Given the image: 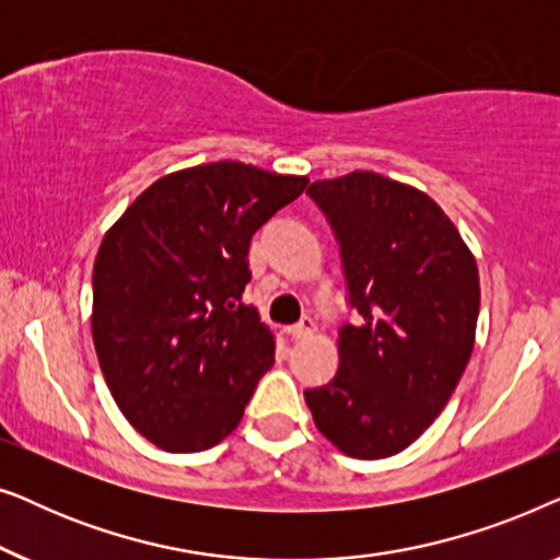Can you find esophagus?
Returning <instances> with one entry per match:
<instances>
[{
	"label": "esophagus",
	"mask_w": 560,
	"mask_h": 560,
	"mask_svg": "<svg viewBox=\"0 0 560 560\" xmlns=\"http://www.w3.org/2000/svg\"><path fill=\"white\" fill-rule=\"evenodd\" d=\"M313 331H316V324H313V318H301L295 326L288 328V334L293 336V339H308Z\"/></svg>",
	"instance_id": "34e87169"
}]
</instances>
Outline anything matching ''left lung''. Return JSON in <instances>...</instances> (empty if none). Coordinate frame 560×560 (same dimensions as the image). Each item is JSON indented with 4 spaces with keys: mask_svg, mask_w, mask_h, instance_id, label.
<instances>
[{
    "mask_svg": "<svg viewBox=\"0 0 560 560\" xmlns=\"http://www.w3.org/2000/svg\"><path fill=\"white\" fill-rule=\"evenodd\" d=\"M339 242L349 305L339 372L305 389L313 423L354 458L420 439L462 380L479 318L477 259L423 190L372 171L311 183Z\"/></svg>",
    "mask_w": 560,
    "mask_h": 560,
    "instance_id": "left-lung-1",
    "label": "left lung"
}]
</instances>
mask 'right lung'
Here are the masks:
<instances>
[{
    "mask_svg": "<svg viewBox=\"0 0 560 560\" xmlns=\"http://www.w3.org/2000/svg\"><path fill=\"white\" fill-rule=\"evenodd\" d=\"M305 186L303 175L219 160L163 175L106 232L96 357L121 416L163 451L224 441L272 366V331L242 303L249 242Z\"/></svg>",
    "mask_w": 560,
    "mask_h": 560,
    "instance_id": "obj_1",
    "label": "right lung"
}]
</instances>
